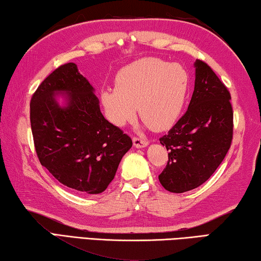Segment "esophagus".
Here are the masks:
<instances>
[{"instance_id":"esophagus-1","label":"esophagus","mask_w":261,"mask_h":261,"mask_svg":"<svg viewBox=\"0 0 261 261\" xmlns=\"http://www.w3.org/2000/svg\"><path fill=\"white\" fill-rule=\"evenodd\" d=\"M133 143H134L135 148H144L149 144V141L144 140V139H140V138H134Z\"/></svg>"}]
</instances>
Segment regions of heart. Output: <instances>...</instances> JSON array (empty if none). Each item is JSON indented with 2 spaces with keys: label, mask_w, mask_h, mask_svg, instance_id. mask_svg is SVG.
<instances>
[{
  "label": "heart",
  "mask_w": 261,
  "mask_h": 261,
  "mask_svg": "<svg viewBox=\"0 0 261 261\" xmlns=\"http://www.w3.org/2000/svg\"><path fill=\"white\" fill-rule=\"evenodd\" d=\"M190 75L179 63L159 58H143L118 72L114 88L100 90L106 118L122 127L141 118L155 130L173 125L181 114L190 92Z\"/></svg>",
  "instance_id": "1"
}]
</instances>
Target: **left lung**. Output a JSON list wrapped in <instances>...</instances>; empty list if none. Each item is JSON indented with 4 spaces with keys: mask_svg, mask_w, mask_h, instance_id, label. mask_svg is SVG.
I'll return each mask as SVG.
<instances>
[{
    "mask_svg": "<svg viewBox=\"0 0 261 261\" xmlns=\"http://www.w3.org/2000/svg\"><path fill=\"white\" fill-rule=\"evenodd\" d=\"M195 82L189 109L161 144L169 162L159 179L166 191L184 193L208 180L224 160L232 140L230 93L207 63L194 62Z\"/></svg>",
    "mask_w": 261,
    "mask_h": 261,
    "instance_id": "1",
    "label": "left lung"
}]
</instances>
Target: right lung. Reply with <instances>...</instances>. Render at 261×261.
I'll return each instance as SVG.
<instances>
[{"label": "right lung", "mask_w": 261, "mask_h": 261, "mask_svg": "<svg viewBox=\"0 0 261 261\" xmlns=\"http://www.w3.org/2000/svg\"><path fill=\"white\" fill-rule=\"evenodd\" d=\"M57 95L63 96L62 103ZM30 120L41 165L82 194L108 189L133 144L104 118L95 89L72 62L59 67L38 87L30 104Z\"/></svg>", "instance_id": "right-lung-1"}]
</instances>
